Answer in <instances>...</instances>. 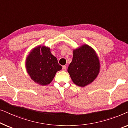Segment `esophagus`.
Wrapping results in <instances>:
<instances>
[{"mask_svg": "<svg viewBox=\"0 0 128 128\" xmlns=\"http://www.w3.org/2000/svg\"><path fill=\"white\" fill-rule=\"evenodd\" d=\"M62 70H64V71L66 70V66H63Z\"/></svg>", "mask_w": 128, "mask_h": 128, "instance_id": "1", "label": "esophagus"}]
</instances>
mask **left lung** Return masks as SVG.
<instances>
[{"instance_id":"1","label":"left lung","mask_w":128,"mask_h":128,"mask_svg":"<svg viewBox=\"0 0 128 128\" xmlns=\"http://www.w3.org/2000/svg\"><path fill=\"white\" fill-rule=\"evenodd\" d=\"M100 70L98 58L94 50L87 45L73 50L72 62L68 72L75 84L84 87L96 78Z\"/></svg>"}]
</instances>
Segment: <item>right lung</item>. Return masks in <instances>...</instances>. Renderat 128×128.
<instances>
[{"mask_svg": "<svg viewBox=\"0 0 128 128\" xmlns=\"http://www.w3.org/2000/svg\"><path fill=\"white\" fill-rule=\"evenodd\" d=\"M26 68L31 78L42 86L50 84L56 73L62 68L56 58L50 53V49L41 46L30 52L27 59Z\"/></svg>", "mask_w": 128, "mask_h": 128, "instance_id": "1", "label": "right lung"}]
</instances>
